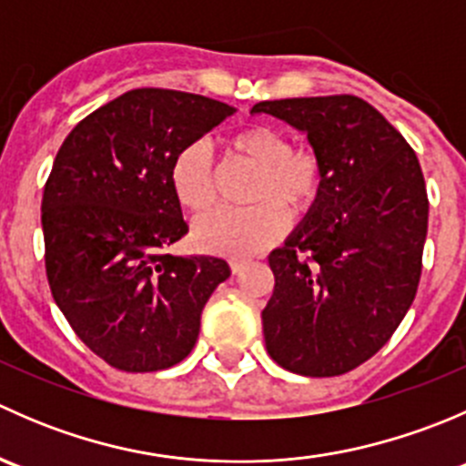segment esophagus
<instances>
[{"label": "esophagus", "mask_w": 466, "mask_h": 466, "mask_svg": "<svg viewBox=\"0 0 466 466\" xmlns=\"http://www.w3.org/2000/svg\"><path fill=\"white\" fill-rule=\"evenodd\" d=\"M246 266H248L246 259H229V268H232L234 275H238V272H241Z\"/></svg>", "instance_id": "esophagus-1"}]
</instances>
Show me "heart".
I'll return each instance as SVG.
<instances>
[{
  "instance_id": "1",
  "label": "heart",
  "mask_w": 466,
  "mask_h": 466,
  "mask_svg": "<svg viewBox=\"0 0 466 466\" xmlns=\"http://www.w3.org/2000/svg\"><path fill=\"white\" fill-rule=\"evenodd\" d=\"M232 157L257 167L250 187L252 207L218 209L194 228L196 246L243 259L275 243L286 229V214L302 216L318 203L324 187L322 157L309 146H293L275 126H248L228 137ZM171 191L180 207L200 216L216 203V171L209 150L189 144L173 157Z\"/></svg>"
}]
</instances>
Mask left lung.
<instances>
[{
	"instance_id": "obj_1",
	"label": "left lung",
	"mask_w": 466,
	"mask_h": 466,
	"mask_svg": "<svg viewBox=\"0 0 466 466\" xmlns=\"http://www.w3.org/2000/svg\"><path fill=\"white\" fill-rule=\"evenodd\" d=\"M304 130L324 187L307 220L268 255L275 289L261 313L266 350L302 377H338L392 338L421 277L429 196L420 159L354 94L261 101Z\"/></svg>"
}]
</instances>
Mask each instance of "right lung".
Masks as SVG:
<instances>
[{
	"instance_id": "add662e5",
	"label": "right lung",
	"mask_w": 466,
	"mask_h": 466,
	"mask_svg": "<svg viewBox=\"0 0 466 466\" xmlns=\"http://www.w3.org/2000/svg\"><path fill=\"white\" fill-rule=\"evenodd\" d=\"M234 112L228 103L139 87L67 135L42 196L51 295L107 365L157 372L194 350L200 313L229 266L168 252L189 225L171 191L173 157Z\"/></svg>"
}]
</instances>
